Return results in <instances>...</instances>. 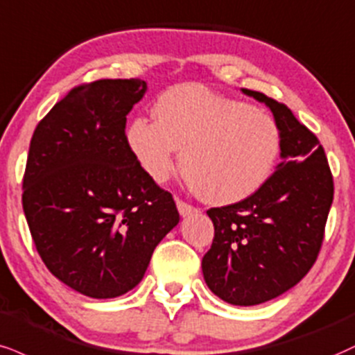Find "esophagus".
Returning a JSON list of instances; mask_svg holds the SVG:
<instances>
[{
	"label": "esophagus",
	"instance_id": "obj_1",
	"mask_svg": "<svg viewBox=\"0 0 355 355\" xmlns=\"http://www.w3.org/2000/svg\"><path fill=\"white\" fill-rule=\"evenodd\" d=\"M177 208H178V213H180L182 216H189V215H191V213L198 211V208H195L193 205L183 202V200H180V198H177Z\"/></svg>",
	"mask_w": 355,
	"mask_h": 355
}]
</instances>
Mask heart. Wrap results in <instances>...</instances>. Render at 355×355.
I'll list each match as a JSON object with an SVG mask.
<instances>
[{"instance_id": "b5f03b06", "label": "heart", "mask_w": 355, "mask_h": 355, "mask_svg": "<svg viewBox=\"0 0 355 355\" xmlns=\"http://www.w3.org/2000/svg\"><path fill=\"white\" fill-rule=\"evenodd\" d=\"M153 119H132L125 140L153 182L180 165L196 193L210 203L248 198L270 178L279 155V127L270 114L196 84L157 97Z\"/></svg>"}]
</instances>
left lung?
I'll list each match as a JSON object with an SVG mask.
<instances>
[{"label": "left lung", "mask_w": 355, "mask_h": 355, "mask_svg": "<svg viewBox=\"0 0 355 355\" xmlns=\"http://www.w3.org/2000/svg\"><path fill=\"white\" fill-rule=\"evenodd\" d=\"M246 96L271 109L283 162L258 191L210 208L211 248L202 259L205 283L234 306L261 304L296 286L321 251L334 180L321 142L288 105L261 92Z\"/></svg>", "instance_id": "8db88e82"}]
</instances>
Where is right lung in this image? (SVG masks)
<instances>
[{
    "instance_id": "obj_1",
    "label": "right lung",
    "mask_w": 355,
    "mask_h": 355,
    "mask_svg": "<svg viewBox=\"0 0 355 355\" xmlns=\"http://www.w3.org/2000/svg\"><path fill=\"white\" fill-rule=\"evenodd\" d=\"M145 91L140 79L76 85L29 144L23 210L34 246L59 281L96 300L135 288L180 220L125 140L127 114Z\"/></svg>"
}]
</instances>
